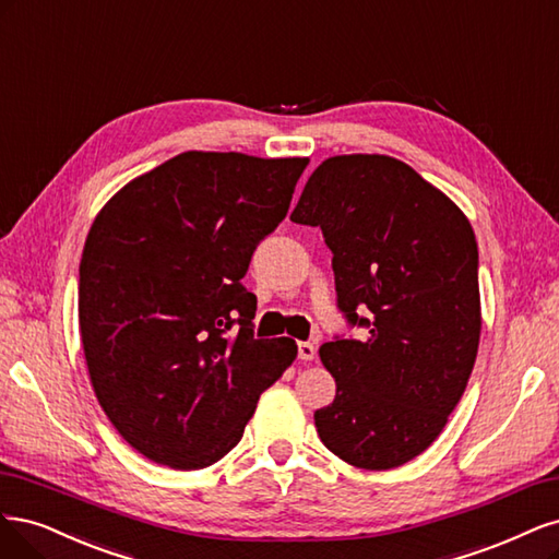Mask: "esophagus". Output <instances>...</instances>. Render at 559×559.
Wrapping results in <instances>:
<instances>
[{
    "instance_id": "esophagus-1",
    "label": "esophagus",
    "mask_w": 559,
    "mask_h": 559,
    "mask_svg": "<svg viewBox=\"0 0 559 559\" xmlns=\"http://www.w3.org/2000/svg\"><path fill=\"white\" fill-rule=\"evenodd\" d=\"M297 357L304 359V362H311V359L316 357V346L309 344V341H299V344H297Z\"/></svg>"
}]
</instances>
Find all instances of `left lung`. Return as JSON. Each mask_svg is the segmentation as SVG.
<instances>
[{
  "label": "left lung",
  "instance_id": "1",
  "mask_svg": "<svg viewBox=\"0 0 559 559\" xmlns=\"http://www.w3.org/2000/svg\"><path fill=\"white\" fill-rule=\"evenodd\" d=\"M290 221L322 229L336 306L348 325L369 330L365 341L334 336L320 348L336 397L316 411L318 437L359 469L402 466L441 435L476 362L474 229L441 190L388 155L322 162Z\"/></svg>",
  "mask_w": 559,
  "mask_h": 559
}]
</instances>
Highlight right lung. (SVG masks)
Here are the masks:
<instances>
[{"label": "right lung", "mask_w": 559, "mask_h": 559, "mask_svg": "<svg viewBox=\"0 0 559 559\" xmlns=\"http://www.w3.org/2000/svg\"><path fill=\"white\" fill-rule=\"evenodd\" d=\"M306 165L188 151L97 213L79 266L85 365L143 457L181 472L218 462L297 357L293 338H255L258 299L241 278Z\"/></svg>", "instance_id": "1"}]
</instances>
